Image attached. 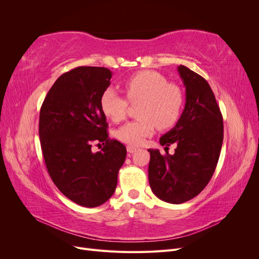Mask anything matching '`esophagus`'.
Wrapping results in <instances>:
<instances>
[{
	"instance_id": "34e87169",
	"label": "esophagus",
	"mask_w": 259,
	"mask_h": 259,
	"mask_svg": "<svg viewBox=\"0 0 259 259\" xmlns=\"http://www.w3.org/2000/svg\"><path fill=\"white\" fill-rule=\"evenodd\" d=\"M126 149H127V152H128V153H133V152L136 151V148L133 147V146H127Z\"/></svg>"
}]
</instances>
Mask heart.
Listing matches in <instances>:
<instances>
[{"label": "heart", "instance_id": "heart-1", "mask_svg": "<svg viewBox=\"0 0 259 259\" xmlns=\"http://www.w3.org/2000/svg\"><path fill=\"white\" fill-rule=\"evenodd\" d=\"M123 90L129 100L109 88L100 97V108L113 122L125 119L128 103L138 104L139 119L124 124L115 132L120 142L130 146H140L146 137L152 135L155 127H173L182 114L184 97L176 84L167 83L159 72L146 70L130 76L123 83Z\"/></svg>", "mask_w": 259, "mask_h": 259}]
</instances>
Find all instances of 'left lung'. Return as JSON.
<instances>
[{"label":"left lung","instance_id":"obj_1","mask_svg":"<svg viewBox=\"0 0 259 259\" xmlns=\"http://www.w3.org/2000/svg\"><path fill=\"white\" fill-rule=\"evenodd\" d=\"M178 72L186 88L184 112L174 128L160 138L176 144L173 155L149 149L148 176L152 192L164 202L180 204L193 199L213 176L224 139V122L215 95L204 77L185 66Z\"/></svg>","mask_w":259,"mask_h":259}]
</instances>
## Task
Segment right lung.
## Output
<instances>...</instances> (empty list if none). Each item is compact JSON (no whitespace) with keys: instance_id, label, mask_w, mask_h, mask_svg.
<instances>
[{"instance_id":"obj_1","label":"right lung","mask_w":259,"mask_h":259,"mask_svg":"<svg viewBox=\"0 0 259 259\" xmlns=\"http://www.w3.org/2000/svg\"><path fill=\"white\" fill-rule=\"evenodd\" d=\"M111 76L104 67L70 70L54 83L40 111L38 135L49 174L62 194L85 207L111 198L126 158L125 146L109 138L100 108ZM94 141L104 145L96 154L91 151Z\"/></svg>"}]
</instances>
